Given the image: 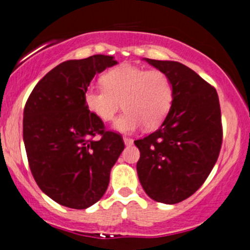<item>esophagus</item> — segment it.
Instances as JSON below:
<instances>
[{
	"label": "esophagus",
	"mask_w": 250,
	"mask_h": 250,
	"mask_svg": "<svg viewBox=\"0 0 250 250\" xmlns=\"http://www.w3.org/2000/svg\"><path fill=\"white\" fill-rule=\"evenodd\" d=\"M123 140H125V145H132L133 144V139H132V138L125 137V138H123Z\"/></svg>",
	"instance_id": "1"
}]
</instances>
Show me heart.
<instances>
[{
    "instance_id": "obj_1",
    "label": "heart",
    "mask_w": 250,
    "mask_h": 250,
    "mask_svg": "<svg viewBox=\"0 0 250 250\" xmlns=\"http://www.w3.org/2000/svg\"><path fill=\"white\" fill-rule=\"evenodd\" d=\"M104 86H89L84 104L93 115L111 122L122 107L125 111L115 123L118 132L132 133L143 125L146 129L159 127L171 111L174 88L171 78L161 69H145L122 64L106 72Z\"/></svg>"
}]
</instances>
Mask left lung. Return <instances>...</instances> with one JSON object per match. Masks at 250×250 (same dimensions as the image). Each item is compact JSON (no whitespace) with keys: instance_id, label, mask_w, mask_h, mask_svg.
Segmentation results:
<instances>
[{"instance_id":"obj_1","label":"left lung","mask_w":250,"mask_h":250,"mask_svg":"<svg viewBox=\"0 0 250 250\" xmlns=\"http://www.w3.org/2000/svg\"><path fill=\"white\" fill-rule=\"evenodd\" d=\"M146 61L168 74L174 100L161 127L134 142L140 151L138 177L155 202L177 204L199 189L217 161L222 145L219 96L189 67Z\"/></svg>"}]
</instances>
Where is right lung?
I'll return each mask as SVG.
<instances>
[{
  "label": "right lung",
  "instance_id": "right-lung-1",
  "mask_svg": "<svg viewBox=\"0 0 250 250\" xmlns=\"http://www.w3.org/2000/svg\"><path fill=\"white\" fill-rule=\"evenodd\" d=\"M112 56L71 60L51 69L26 100L23 139L36 184L58 204L86 209L103 198L125 149L120 133L88 110L84 93Z\"/></svg>",
  "mask_w": 250,
  "mask_h": 250
}]
</instances>
